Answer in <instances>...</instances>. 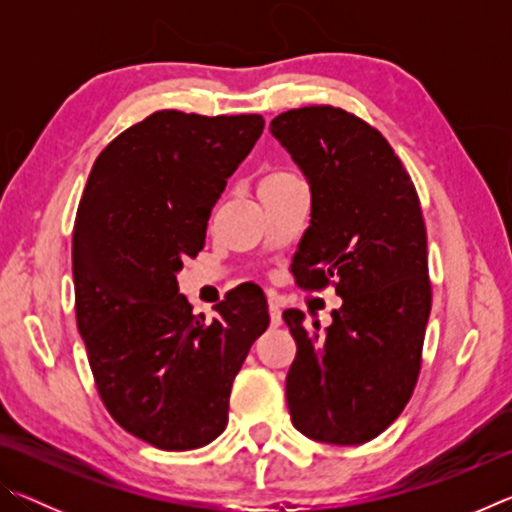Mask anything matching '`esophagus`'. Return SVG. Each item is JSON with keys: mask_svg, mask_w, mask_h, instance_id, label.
<instances>
[{"mask_svg": "<svg viewBox=\"0 0 512 512\" xmlns=\"http://www.w3.org/2000/svg\"><path fill=\"white\" fill-rule=\"evenodd\" d=\"M268 316H271V327L282 325V311L275 305V302H268Z\"/></svg>", "mask_w": 512, "mask_h": 512, "instance_id": "obj_1", "label": "esophagus"}]
</instances>
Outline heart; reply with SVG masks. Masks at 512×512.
I'll use <instances>...</instances> for the list:
<instances>
[{
    "label": "heart",
    "mask_w": 512,
    "mask_h": 512,
    "mask_svg": "<svg viewBox=\"0 0 512 512\" xmlns=\"http://www.w3.org/2000/svg\"><path fill=\"white\" fill-rule=\"evenodd\" d=\"M298 173H293L291 169H271L262 178V183H259V194L262 192H271V189H280V187H287L298 183Z\"/></svg>",
    "instance_id": "b5f03b06"
}]
</instances>
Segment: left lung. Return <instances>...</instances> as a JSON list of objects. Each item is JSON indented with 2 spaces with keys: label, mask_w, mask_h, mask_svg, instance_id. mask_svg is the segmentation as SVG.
Instances as JSON below:
<instances>
[{
  "label": "left lung",
  "mask_w": 512,
  "mask_h": 512,
  "mask_svg": "<svg viewBox=\"0 0 512 512\" xmlns=\"http://www.w3.org/2000/svg\"><path fill=\"white\" fill-rule=\"evenodd\" d=\"M271 133L311 185V225L291 264L298 287L343 298L325 329L282 314L298 345L291 420L320 443L363 445L397 420L420 377L431 311L420 198L386 137L348 110L293 108Z\"/></svg>",
  "instance_id": "obj_1"
}]
</instances>
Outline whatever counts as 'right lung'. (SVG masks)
Masks as SVG:
<instances>
[{
    "mask_svg": "<svg viewBox=\"0 0 512 512\" xmlns=\"http://www.w3.org/2000/svg\"><path fill=\"white\" fill-rule=\"evenodd\" d=\"M262 131V115L153 112L99 153L76 210V325L94 386L121 429L167 452L225 429L232 381L271 320L262 291L228 293L205 320L176 280Z\"/></svg>",
    "mask_w": 512,
    "mask_h": 512,
    "instance_id": "1",
    "label": "right lung"
}]
</instances>
